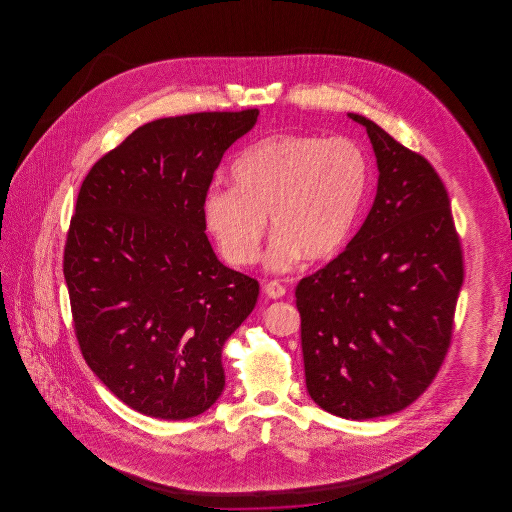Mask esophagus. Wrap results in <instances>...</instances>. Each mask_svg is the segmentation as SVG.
Wrapping results in <instances>:
<instances>
[{
	"label": "esophagus",
	"mask_w": 512,
	"mask_h": 512,
	"mask_svg": "<svg viewBox=\"0 0 512 512\" xmlns=\"http://www.w3.org/2000/svg\"><path fill=\"white\" fill-rule=\"evenodd\" d=\"M263 293L267 294L272 300H278V298L285 296V287L278 282H269L263 287Z\"/></svg>",
	"instance_id": "34e87169"
}]
</instances>
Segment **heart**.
I'll list each match as a JSON object with an SVG mask.
<instances>
[{"label": "heart", "instance_id": "obj_1", "mask_svg": "<svg viewBox=\"0 0 512 512\" xmlns=\"http://www.w3.org/2000/svg\"><path fill=\"white\" fill-rule=\"evenodd\" d=\"M236 186H212L203 219L234 267L258 260L267 216L274 230L265 265L289 272L307 258H333L348 241L368 192L370 164L357 142L276 135L232 166Z\"/></svg>", "mask_w": 512, "mask_h": 512}]
</instances>
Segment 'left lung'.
I'll list each match as a JSON object with an SVG mask.
<instances>
[{
	"mask_svg": "<svg viewBox=\"0 0 512 512\" xmlns=\"http://www.w3.org/2000/svg\"><path fill=\"white\" fill-rule=\"evenodd\" d=\"M379 181L359 232L300 280L305 386L329 414L366 421L425 392L450 346L463 256L432 164L357 113Z\"/></svg>",
	"mask_w": 512,
	"mask_h": 512,
	"instance_id": "left-lung-1",
	"label": "left lung"
}]
</instances>
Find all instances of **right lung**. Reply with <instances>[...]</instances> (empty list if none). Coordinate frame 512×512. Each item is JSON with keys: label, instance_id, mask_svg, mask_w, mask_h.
Listing matches in <instances>:
<instances>
[{"label": "right lung", "instance_id": "obj_1", "mask_svg": "<svg viewBox=\"0 0 512 512\" xmlns=\"http://www.w3.org/2000/svg\"><path fill=\"white\" fill-rule=\"evenodd\" d=\"M260 111L153 120L89 170L64 252L78 344L139 414L183 421L225 388L221 351L260 285L225 267L203 203L223 153Z\"/></svg>", "mask_w": 512, "mask_h": 512}]
</instances>
